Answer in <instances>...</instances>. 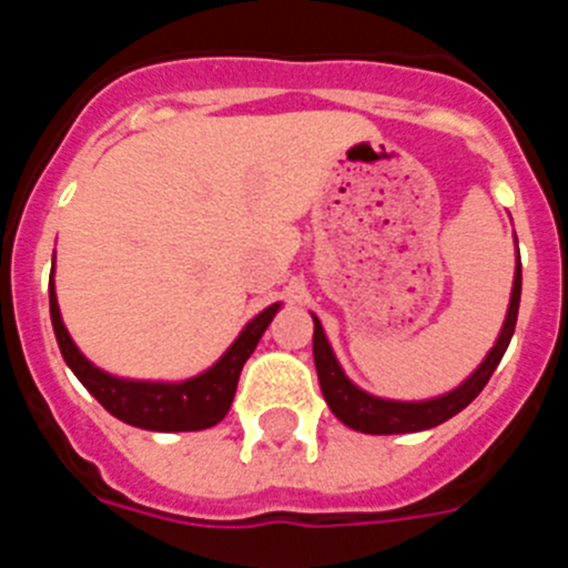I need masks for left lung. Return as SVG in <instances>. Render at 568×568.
<instances>
[{
  "label": "left lung",
  "instance_id": "left-lung-1",
  "mask_svg": "<svg viewBox=\"0 0 568 568\" xmlns=\"http://www.w3.org/2000/svg\"><path fill=\"white\" fill-rule=\"evenodd\" d=\"M518 307H520V255L518 267H515V281H511V298L509 310H506L504 329H500L498 341L489 349L480 366L460 386H455L453 393L438 395V398L429 400H389L378 398V395L364 393L361 386H355L353 381L346 378L344 369H341L338 358H335L333 346H329L327 335L321 321L313 315L315 333H313V358H315V373H318L321 393L324 400L329 404L335 418L341 424H346L355 433L366 435H404V433H424V429H433V426L444 424L453 415H458L460 409L478 398V393L489 384L495 366L504 358L506 346H509L511 335H515V324H518Z\"/></svg>",
  "mask_w": 568,
  "mask_h": 568
}]
</instances>
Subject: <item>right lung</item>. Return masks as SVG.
I'll list each match as a JSON object with an SVG mask.
<instances>
[{
	"label": "right lung",
	"mask_w": 568,
	"mask_h": 568,
	"mask_svg": "<svg viewBox=\"0 0 568 568\" xmlns=\"http://www.w3.org/2000/svg\"><path fill=\"white\" fill-rule=\"evenodd\" d=\"M48 290L50 321H53V333H57L64 364L73 369V375L88 386V393L113 418L124 420L130 426H139V429H150V433H199V429L219 424L230 413L241 366L247 364V358L258 346L261 335H264V329L270 327V321H273V315L281 307V304H270L264 313L255 315L247 327L241 329L239 338L230 344L227 353L215 361L207 373L179 381V384H164V381L115 378V375L90 364L79 353V346L73 344L68 329H64L62 313H59L57 304V290H53V273H50Z\"/></svg>",
	"instance_id": "add662e5"
}]
</instances>
